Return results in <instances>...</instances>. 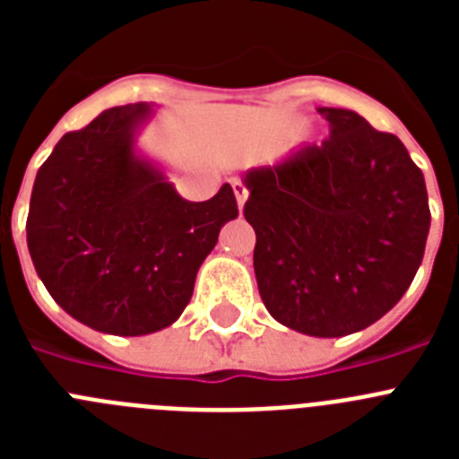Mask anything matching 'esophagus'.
<instances>
[{
	"instance_id": "obj_1",
	"label": "esophagus",
	"mask_w": 459,
	"mask_h": 459,
	"mask_svg": "<svg viewBox=\"0 0 459 459\" xmlns=\"http://www.w3.org/2000/svg\"><path fill=\"white\" fill-rule=\"evenodd\" d=\"M232 188H234V195H237L238 209H243V204H246V200H248V188H246V184L238 179L232 181Z\"/></svg>"
}]
</instances>
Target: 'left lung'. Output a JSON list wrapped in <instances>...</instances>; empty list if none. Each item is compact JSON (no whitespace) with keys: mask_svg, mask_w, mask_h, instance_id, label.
Masks as SVG:
<instances>
[{"mask_svg":"<svg viewBox=\"0 0 459 459\" xmlns=\"http://www.w3.org/2000/svg\"><path fill=\"white\" fill-rule=\"evenodd\" d=\"M331 135L246 174L255 278L271 317L315 338L363 331L403 299L423 262V172L391 133L319 108Z\"/></svg>","mask_w":459,"mask_h":459,"instance_id":"left-lung-1","label":"left lung"}]
</instances>
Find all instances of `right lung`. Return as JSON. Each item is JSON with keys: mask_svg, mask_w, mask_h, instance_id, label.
I'll list each match as a JSON object with an SVG mask.
<instances>
[{"mask_svg": "<svg viewBox=\"0 0 459 459\" xmlns=\"http://www.w3.org/2000/svg\"><path fill=\"white\" fill-rule=\"evenodd\" d=\"M147 103L100 112L56 142L36 174L27 246L36 273L78 322L112 335H147L179 319L195 275L238 216L232 186L188 202L137 156Z\"/></svg>", "mask_w": 459, "mask_h": 459, "instance_id": "obj_1", "label": "right lung"}]
</instances>
